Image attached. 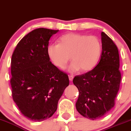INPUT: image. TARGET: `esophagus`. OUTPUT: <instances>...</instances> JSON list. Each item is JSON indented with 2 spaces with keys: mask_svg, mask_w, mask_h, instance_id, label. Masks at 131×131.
<instances>
[{
  "mask_svg": "<svg viewBox=\"0 0 131 131\" xmlns=\"http://www.w3.org/2000/svg\"><path fill=\"white\" fill-rule=\"evenodd\" d=\"M68 78H69V80L70 81H72L73 80V79H74V75H68Z\"/></svg>",
  "mask_w": 131,
  "mask_h": 131,
  "instance_id": "1",
  "label": "esophagus"
}]
</instances>
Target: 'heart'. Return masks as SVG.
I'll use <instances>...</instances> for the list:
<instances>
[{
  "instance_id": "obj_1",
  "label": "heart",
  "mask_w": 131,
  "mask_h": 131,
  "mask_svg": "<svg viewBox=\"0 0 131 131\" xmlns=\"http://www.w3.org/2000/svg\"><path fill=\"white\" fill-rule=\"evenodd\" d=\"M47 53L53 64L59 68H64L71 58L69 72H75L80 69L88 72L98 63L101 44L95 36L70 33L60 38L59 44L48 45Z\"/></svg>"
}]
</instances>
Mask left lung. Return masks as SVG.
<instances>
[{
	"label": "left lung",
	"instance_id": "obj_1",
	"mask_svg": "<svg viewBox=\"0 0 131 131\" xmlns=\"http://www.w3.org/2000/svg\"><path fill=\"white\" fill-rule=\"evenodd\" d=\"M101 35L102 53L99 63L73 79L79 90L77 111L92 120L104 116L114 106L122 78L118 48L107 34L101 32Z\"/></svg>",
	"mask_w": 131,
	"mask_h": 131
}]
</instances>
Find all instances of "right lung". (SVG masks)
<instances>
[{
	"label": "right lung",
	"instance_id": "right-lung-1",
	"mask_svg": "<svg viewBox=\"0 0 131 131\" xmlns=\"http://www.w3.org/2000/svg\"><path fill=\"white\" fill-rule=\"evenodd\" d=\"M59 30L37 28L19 41L12 54L10 83L13 101L28 119L41 122L50 118L69 85L48 56L49 40Z\"/></svg>",
	"mask_w": 131,
	"mask_h": 131
}]
</instances>
